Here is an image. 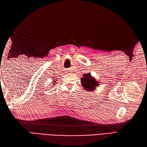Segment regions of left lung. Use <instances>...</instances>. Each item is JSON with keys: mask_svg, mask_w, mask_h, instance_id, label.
I'll return each instance as SVG.
<instances>
[{"mask_svg": "<svg viewBox=\"0 0 147 147\" xmlns=\"http://www.w3.org/2000/svg\"><path fill=\"white\" fill-rule=\"evenodd\" d=\"M80 80L81 86L86 91L92 92L95 91L96 87L99 86V82L97 81L94 77L92 76L90 73H86L82 75Z\"/></svg>", "mask_w": 147, "mask_h": 147, "instance_id": "obj_1", "label": "left lung"}]
</instances>
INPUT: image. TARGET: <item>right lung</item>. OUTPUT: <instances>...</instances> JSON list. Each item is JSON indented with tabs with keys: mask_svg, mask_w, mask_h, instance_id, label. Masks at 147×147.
I'll return each instance as SVG.
<instances>
[{
	"mask_svg": "<svg viewBox=\"0 0 147 147\" xmlns=\"http://www.w3.org/2000/svg\"><path fill=\"white\" fill-rule=\"evenodd\" d=\"M53 82H53V84H55H55H56V81H54Z\"/></svg>",
	"mask_w": 147,
	"mask_h": 147,
	"instance_id": "1",
	"label": "right lung"
}]
</instances>
